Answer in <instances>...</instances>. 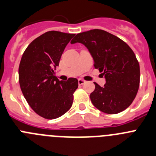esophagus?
I'll use <instances>...</instances> for the list:
<instances>
[{"label":"esophagus","instance_id":"1","mask_svg":"<svg viewBox=\"0 0 156 156\" xmlns=\"http://www.w3.org/2000/svg\"><path fill=\"white\" fill-rule=\"evenodd\" d=\"M85 83V80H82V79H78V85H84Z\"/></svg>","mask_w":156,"mask_h":156}]
</instances>
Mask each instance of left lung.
<instances>
[{
    "label": "left lung",
    "instance_id": "8db88e82",
    "mask_svg": "<svg viewBox=\"0 0 156 156\" xmlns=\"http://www.w3.org/2000/svg\"><path fill=\"white\" fill-rule=\"evenodd\" d=\"M85 45L102 72L105 84L97 83L90 98L95 108L107 114H117L132 103L140 82V68L135 53L119 37L105 30L93 29L77 34L71 44Z\"/></svg>",
    "mask_w": 156,
    "mask_h": 156
}]
</instances>
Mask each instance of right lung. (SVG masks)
<instances>
[{"instance_id":"right-lung-1","label":"right lung","mask_w":156,"mask_h":156,"mask_svg":"<svg viewBox=\"0 0 156 156\" xmlns=\"http://www.w3.org/2000/svg\"><path fill=\"white\" fill-rule=\"evenodd\" d=\"M75 34L51 30L27 46L19 65V83L26 101L38 115L55 119L71 108L78 88L76 78L59 81L55 71Z\"/></svg>"}]
</instances>
